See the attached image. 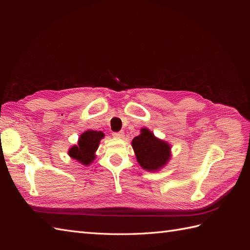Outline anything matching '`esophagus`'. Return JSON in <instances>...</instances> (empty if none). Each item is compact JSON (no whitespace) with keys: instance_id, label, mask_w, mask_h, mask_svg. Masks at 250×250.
Wrapping results in <instances>:
<instances>
[{"instance_id":"1","label":"esophagus","mask_w":250,"mask_h":250,"mask_svg":"<svg viewBox=\"0 0 250 250\" xmlns=\"http://www.w3.org/2000/svg\"><path fill=\"white\" fill-rule=\"evenodd\" d=\"M112 135L115 138H118V139H122L124 138V132L123 131H118V132H113Z\"/></svg>"}]
</instances>
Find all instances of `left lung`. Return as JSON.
<instances>
[{
  "label": "left lung",
  "instance_id": "left-lung-1",
  "mask_svg": "<svg viewBox=\"0 0 250 250\" xmlns=\"http://www.w3.org/2000/svg\"><path fill=\"white\" fill-rule=\"evenodd\" d=\"M132 148L141 167L148 171L161 169L170 158L169 144L156 139L147 128L132 140Z\"/></svg>",
  "mask_w": 250,
  "mask_h": 250
}]
</instances>
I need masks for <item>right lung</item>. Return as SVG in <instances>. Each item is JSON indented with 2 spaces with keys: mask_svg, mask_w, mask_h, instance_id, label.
Here are the masks:
<instances>
[{
  "mask_svg": "<svg viewBox=\"0 0 250 250\" xmlns=\"http://www.w3.org/2000/svg\"><path fill=\"white\" fill-rule=\"evenodd\" d=\"M102 138H104L102 131L87 130L83 132L79 138L78 145L69 150L70 156L83 165H89L95 160V152Z\"/></svg>",
  "mask_w": 250,
  "mask_h": 250,
  "instance_id": "obj_1",
  "label": "right lung"
}]
</instances>
